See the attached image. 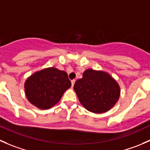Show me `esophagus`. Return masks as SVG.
I'll return each mask as SVG.
<instances>
[{
	"label": "esophagus",
	"instance_id": "1",
	"mask_svg": "<svg viewBox=\"0 0 150 150\" xmlns=\"http://www.w3.org/2000/svg\"><path fill=\"white\" fill-rule=\"evenodd\" d=\"M75 80L74 79V80H71V86H72V87H73V86H74V83H75Z\"/></svg>",
	"mask_w": 150,
	"mask_h": 150
}]
</instances>
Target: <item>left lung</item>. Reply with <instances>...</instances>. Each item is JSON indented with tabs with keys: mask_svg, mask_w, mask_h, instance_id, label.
<instances>
[{
	"mask_svg": "<svg viewBox=\"0 0 150 150\" xmlns=\"http://www.w3.org/2000/svg\"><path fill=\"white\" fill-rule=\"evenodd\" d=\"M74 89L80 103L94 113L108 111L121 95L119 84L108 72L89 69L75 82Z\"/></svg>",
	"mask_w": 150,
	"mask_h": 150,
	"instance_id": "left-lung-1",
	"label": "left lung"
}]
</instances>
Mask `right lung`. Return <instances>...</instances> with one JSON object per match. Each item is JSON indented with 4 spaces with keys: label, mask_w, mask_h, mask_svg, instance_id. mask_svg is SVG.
<instances>
[{
    "label": "right lung",
    "mask_w": 150,
    "mask_h": 150,
    "mask_svg": "<svg viewBox=\"0 0 150 150\" xmlns=\"http://www.w3.org/2000/svg\"><path fill=\"white\" fill-rule=\"evenodd\" d=\"M71 86L66 71L49 67L29 76L24 82V91L31 104L38 108L47 110L60 101Z\"/></svg>",
    "instance_id": "right-lung-1"
}]
</instances>
